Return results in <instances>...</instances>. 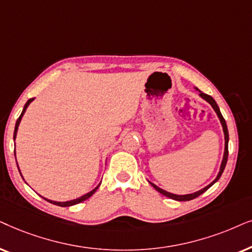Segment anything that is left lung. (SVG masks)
I'll return each instance as SVG.
<instances>
[{
  "instance_id": "obj_1",
  "label": "left lung",
  "mask_w": 252,
  "mask_h": 252,
  "mask_svg": "<svg viewBox=\"0 0 252 252\" xmlns=\"http://www.w3.org/2000/svg\"><path fill=\"white\" fill-rule=\"evenodd\" d=\"M194 89H196L197 91L199 92V96H200V98L204 99V100H205V101H207V102L210 103L211 106H212V108L214 109V112H216V114L218 115V117H219L221 126H222V131H223V136H224V151H223V157H222V161H221V165H220L219 173H218V175H217L216 179H214V180L212 181V182H211V183L209 184V186H206L205 188H203V189H200V190H198V191H196V192H193V193H188V194H175V193L168 192V191H166V190L161 189V188L157 187L156 184L152 183V182H150V181H149V182L151 183V186H152V187L154 188V189H156L157 191H159V192H160L161 194H163V196L168 197V198H172V199H174V200H177V202H187V200H191V199L196 198V197H198V196H200V194H202V193L205 192V191H206L207 189H209V188L212 187L213 184L216 183L217 181L220 179L221 175H222V173H223V170H224V167H226V163H227V159H228V140H229V135H228V129H227L226 121H224L223 116L221 115V112H220L219 107H218V105H217L216 100H214L211 95H207V94H205V93H203L202 91H199V90L197 89V87H194Z\"/></svg>"
}]
</instances>
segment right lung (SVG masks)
I'll return each mask as SVG.
<instances>
[{"mask_svg": "<svg viewBox=\"0 0 252 252\" xmlns=\"http://www.w3.org/2000/svg\"><path fill=\"white\" fill-rule=\"evenodd\" d=\"M33 100H34V98H32V99L28 100V102L25 103L24 108H23V112H22V114H21V116H19V117H18V120H17V122H16V126H15V131H13V140L16 139L17 131H18V126H19V123H21V121H22V117L24 116V114H25V112H26V109H28V107L30 106V103H31V102L33 101ZM15 156H16V152H15ZM16 162H17V160H16ZM17 167H18V163H17ZM18 170H19V173H21V169H19V167H18ZM21 175H22V173H21ZM22 177H23V175H22ZM100 184H101V182H100V183L98 184V186H96V187L94 188V189L90 191V192H87V193H85V194H83L82 197H78V198H76V199L68 200V202H56V200H50V199H47V198H45V197H42V198H43V199H46L47 202H49V203L54 204V205L62 206V207H68V206H72V205H76V204H79V203L84 202V200H86L87 198H90V197H91L92 194L95 192L96 189H98Z\"/></svg>", "mask_w": 252, "mask_h": 252, "instance_id": "1", "label": "right lung"}]
</instances>
